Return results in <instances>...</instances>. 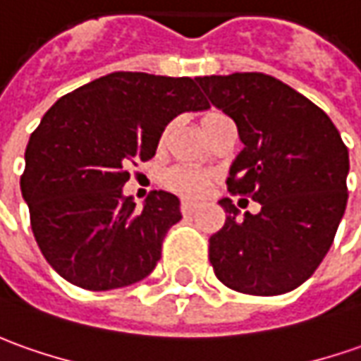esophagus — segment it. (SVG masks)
Instances as JSON below:
<instances>
[{"label": "esophagus", "mask_w": 361, "mask_h": 361, "mask_svg": "<svg viewBox=\"0 0 361 361\" xmlns=\"http://www.w3.org/2000/svg\"><path fill=\"white\" fill-rule=\"evenodd\" d=\"M197 212V203H193V201L183 200L181 201V213L183 215H191V213Z\"/></svg>", "instance_id": "1"}]
</instances>
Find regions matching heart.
Wrapping results in <instances>:
<instances>
[{
	"label": "heart",
	"instance_id": "1",
	"mask_svg": "<svg viewBox=\"0 0 361 361\" xmlns=\"http://www.w3.org/2000/svg\"><path fill=\"white\" fill-rule=\"evenodd\" d=\"M212 114H217V112H212ZM166 181H168L171 190L178 191L180 195H185V197H201L209 188L207 173L195 170V168H185V166L168 171Z\"/></svg>",
	"mask_w": 361,
	"mask_h": 361
}]
</instances>
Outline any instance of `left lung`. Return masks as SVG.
I'll use <instances>...</instances> for the list:
<instances>
[{
	"label": "left lung",
	"instance_id": "left-lung-1",
	"mask_svg": "<svg viewBox=\"0 0 361 361\" xmlns=\"http://www.w3.org/2000/svg\"><path fill=\"white\" fill-rule=\"evenodd\" d=\"M237 124L243 149L227 183L257 215L219 200L227 219L209 239L215 276L237 293L274 296L308 281L330 251L348 201V148L328 114L274 77H195Z\"/></svg>",
	"mask_w": 361,
	"mask_h": 361
}]
</instances>
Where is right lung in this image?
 Segmentation results:
<instances>
[{"mask_svg":"<svg viewBox=\"0 0 361 361\" xmlns=\"http://www.w3.org/2000/svg\"><path fill=\"white\" fill-rule=\"evenodd\" d=\"M209 102L190 77L110 73L47 110L25 149L21 195L39 249L65 281L112 290L146 279L181 219L180 200L124 195L130 164L154 158L161 132Z\"/></svg>","mask_w":361,"mask_h":361,"instance_id":"obj_1","label":"right lung"}]
</instances>
